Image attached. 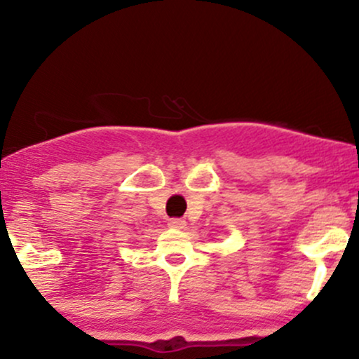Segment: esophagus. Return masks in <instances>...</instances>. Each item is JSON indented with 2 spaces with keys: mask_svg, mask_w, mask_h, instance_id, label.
I'll return each mask as SVG.
<instances>
[{
  "mask_svg": "<svg viewBox=\"0 0 359 359\" xmlns=\"http://www.w3.org/2000/svg\"><path fill=\"white\" fill-rule=\"evenodd\" d=\"M168 226H170V228H174V229H182V228H185V221L184 219H170L168 221Z\"/></svg>",
  "mask_w": 359,
  "mask_h": 359,
  "instance_id": "obj_1",
  "label": "esophagus"
}]
</instances>
